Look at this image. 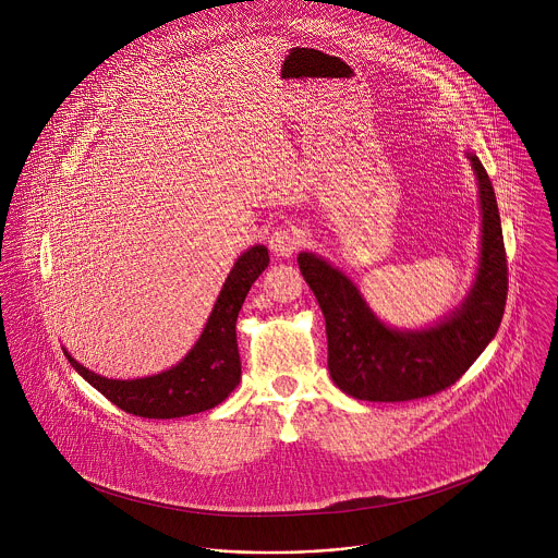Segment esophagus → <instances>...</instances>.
<instances>
[{
	"label": "esophagus",
	"instance_id": "obj_1",
	"mask_svg": "<svg viewBox=\"0 0 558 558\" xmlns=\"http://www.w3.org/2000/svg\"><path fill=\"white\" fill-rule=\"evenodd\" d=\"M268 244H270V248H272V253L277 257H290V255L296 253L301 239H299V234L292 228L281 226V228H277L272 232V236L268 239Z\"/></svg>",
	"mask_w": 558,
	"mask_h": 558
}]
</instances>
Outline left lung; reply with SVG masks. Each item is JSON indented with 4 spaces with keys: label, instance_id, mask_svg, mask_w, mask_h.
Segmentation results:
<instances>
[{
    "label": "left lung",
    "instance_id": "obj_1",
    "mask_svg": "<svg viewBox=\"0 0 558 558\" xmlns=\"http://www.w3.org/2000/svg\"><path fill=\"white\" fill-rule=\"evenodd\" d=\"M481 202L477 279L464 303L421 330L389 328L356 286L316 253H299V268L326 319L328 372L350 398L408 401L456 385L494 339L507 303V255L496 195L481 160L469 153Z\"/></svg>",
    "mask_w": 558,
    "mask_h": 558
}]
</instances>
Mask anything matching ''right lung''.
Here are the masks:
<instances>
[{
  "label": "right lung",
  "mask_w": 558,
  "mask_h": 558,
  "mask_svg": "<svg viewBox=\"0 0 558 558\" xmlns=\"http://www.w3.org/2000/svg\"><path fill=\"white\" fill-rule=\"evenodd\" d=\"M270 257L264 244H255L240 255L197 343L167 372L137 380H111L85 369L66 350L64 354L96 391L129 414L175 418L210 410L239 387L236 319L253 281L264 272Z\"/></svg>",
  "instance_id": "1"
}]
</instances>
